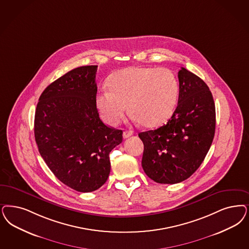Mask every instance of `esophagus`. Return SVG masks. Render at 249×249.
Returning <instances> with one entry per match:
<instances>
[{"label": "esophagus", "instance_id": "obj_1", "mask_svg": "<svg viewBox=\"0 0 249 249\" xmlns=\"http://www.w3.org/2000/svg\"><path fill=\"white\" fill-rule=\"evenodd\" d=\"M132 134H133V132H132L131 130H125V131L123 132V138H124V139H127V138L130 137Z\"/></svg>", "mask_w": 249, "mask_h": 249}]
</instances>
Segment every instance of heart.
I'll return each instance as SVG.
<instances>
[{
    "instance_id": "b5f03b06",
    "label": "heart",
    "mask_w": 249,
    "mask_h": 249,
    "mask_svg": "<svg viewBox=\"0 0 249 249\" xmlns=\"http://www.w3.org/2000/svg\"><path fill=\"white\" fill-rule=\"evenodd\" d=\"M109 86L97 94L96 106L111 126L120 122L129 107L134 120L147 127L160 126L171 117L179 94L178 77L167 68L124 69L112 76Z\"/></svg>"
}]
</instances>
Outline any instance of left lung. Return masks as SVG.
<instances>
[{"instance_id":"left-lung-1","label":"left lung","mask_w":249,"mask_h":249,"mask_svg":"<svg viewBox=\"0 0 249 249\" xmlns=\"http://www.w3.org/2000/svg\"><path fill=\"white\" fill-rule=\"evenodd\" d=\"M178 107L159 129L139 133L144 150L142 165L160 184L186 180L208 154L215 132V105L203 80L187 69L178 71Z\"/></svg>"}]
</instances>
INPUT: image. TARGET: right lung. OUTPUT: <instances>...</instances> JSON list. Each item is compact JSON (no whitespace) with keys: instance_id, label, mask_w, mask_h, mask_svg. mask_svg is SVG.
Wrapping results in <instances>:
<instances>
[{"instance_id":"1","label":"right lung","mask_w":249,"mask_h":249,"mask_svg":"<svg viewBox=\"0 0 249 249\" xmlns=\"http://www.w3.org/2000/svg\"><path fill=\"white\" fill-rule=\"evenodd\" d=\"M96 65L73 69L54 81L38 99L35 139L55 177L79 192L102 187L110 173L109 153L122 130L109 128L96 108Z\"/></svg>"}]
</instances>
